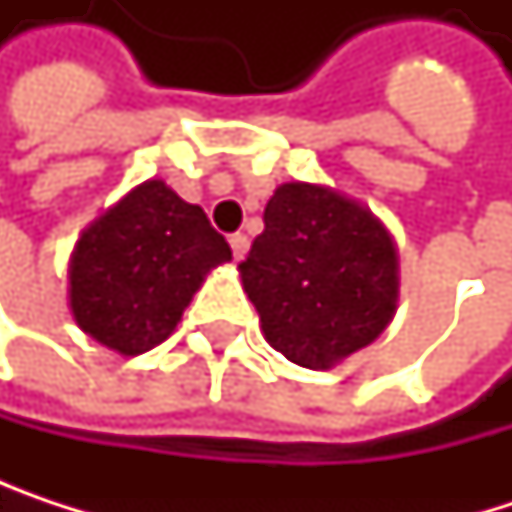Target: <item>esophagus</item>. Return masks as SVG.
Listing matches in <instances>:
<instances>
[{
  "label": "esophagus",
  "mask_w": 512,
  "mask_h": 512,
  "mask_svg": "<svg viewBox=\"0 0 512 512\" xmlns=\"http://www.w3.org/2000/svg\"><path fill=\"white\" fill-rule=\"evenodd\" d=\"M231 252L237 260H243L246 252H249V237L246 234H231Z\"/></svg>",
  "instance_id": "obj_1"
}]
</instances>
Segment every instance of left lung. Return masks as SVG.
<instances>
[{
    "instance_id": "8db88e82",
    "label": "left lung",
    "mask_w": 512,
    "mask_h": 512,
    "mask_svg": "<svg viewBox=\"0 0 512 512\" xmlns=\"http://www.w3.org/2000/svg\"><path fill=\"white\" fill-rule=\"evenodd\" d=\"M397 246L353 198L281 183L240 263L263 338L299 367L329 370L376 341L397 311Z\"/></svg>"
}]
</instances>
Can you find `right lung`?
Returning <instances> with one entry per match:
<instances>
[{"label": "right lung", "mask_w": 512, "mask_h": 512, "mask_svg": "<svg viewBox=\"0 0 512 512\" xmlns=\"http://www.w3.org/2000/svg\"><path fill=\"white\" fill-rule=\"evenodd\" d=\"M225 260L231 246L207 213L162 180H145L82 231L67 269L73 320L121 356L148 353Z\"/></svg>", "instance_id": "1"}]
</instances>
